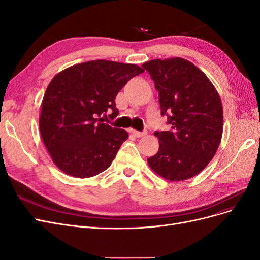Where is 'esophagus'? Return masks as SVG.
<instances>
[{"instance_id":"1","label":"esophagus","mask_w":260,"mask_h":260,"mask_svg":"<svg viewBox=\"0 0 260 260\" xmlns=\"http://www.w3.org/2000/svg\"><path fill=\"white\" fill-rule=\"evenodd\" d=\"M130 132L137 138H141V137H143V136L146 135V132H140V131H137V130H133V129H131Z\"/></svg>"}]
</instances>
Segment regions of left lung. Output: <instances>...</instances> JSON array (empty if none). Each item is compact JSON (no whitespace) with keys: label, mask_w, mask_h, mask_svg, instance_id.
<instances>
[{"label":"left lung","mask_w":260,"mask_h":260,"mask_svg":"<svg viewBox=\"0 0 260 260\" xmlns=\"http://www.w3.org/2000/svg\"><path fill=\"white\" fill-rule=\"evenodd\" d=\"M158 91L161 116L170 129L155 131L159 148L148 166L169 181L190 179L215 156L222 137L223 112L214 84L191 61L174 57L144 62Z\"/></svg>","instance_id":"left-lung-1"}]
</instances>
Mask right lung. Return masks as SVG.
<instances>
[{
	"label": "right lung",
	"mask_w": 260,
	"mask_h": 260,
	"mask_svg": "<svg viewBox=\"0 0 260 260\" xmlns=\"http://www.w3.org/2000/svg\"><path fill=\"white\" fill-rule=\"evenodd\" d=\"M144 70L135 64L98 59L58 73L46 88L39 128L53 162L66 175L90 178L111 166L128 132L103 122L118 115L115 99Z\"/></svg>",
	"instance_id": "obj_1"
}]
</instances>
